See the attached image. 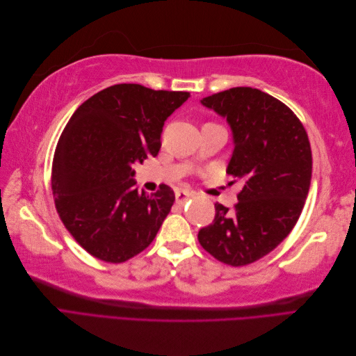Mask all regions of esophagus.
I'll list each match as a JSON object with an SVG mask.
<instances>
[{
    "instance_id": "34e87169",
    "label": "esophagus",
    "mask_w": 356,
    "mask_h": 356,
    "mask_svg": "<svg viewBox=\"0 0 356 356\" xmlns=\"http://www.w3.org/2000/svg\"><path fill=\"white\" fill-rule=\"evenodd\" d=\"M193 197L191 191H186V190H178L175 193V203L177 204H184L187 200H190Z\"/></svg>"
}]
</instances>
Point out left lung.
Masks as SVG:
<instances>
[{"mask_svg":"<svg viewBox=\"0 0 356 356\" xmlns=\"http://www.w3.org/2000/svg\"><path fill=\"white\" fill-rule=\"evenodd\" d=\"M200 104L225 118L233 139L227 174L242 182L233 211L215 203V218L197 239L234 267L260 260L296 225L312 181L303 124L285 104L252 88H233Z\"/></svg>","mask_w":356,"mask_h":356,"instance_id":"1","label":"left lung"}]
</instances>
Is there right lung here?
I'll use <instances>...</instances> for the list:
<instances>
[{
    "mask_svg": "<svg viewBox=\"0 0 356 356\" xmlns=\"http://www.w3.org/2000/svg\"><path fill=\"white\" fill-rule=\"evenodd\" d=\"M188 92L115 84L71 115L53 157L51 190L59 217L90 255L123 263L153 242L175 195L135 187V163L156 157L168 117Z\"/></svg>",
    "mask_w": 356,
    "mask_h": 356,
    "instance_id": "add662e5",
    "label": "right lung"
}]
</instances>
